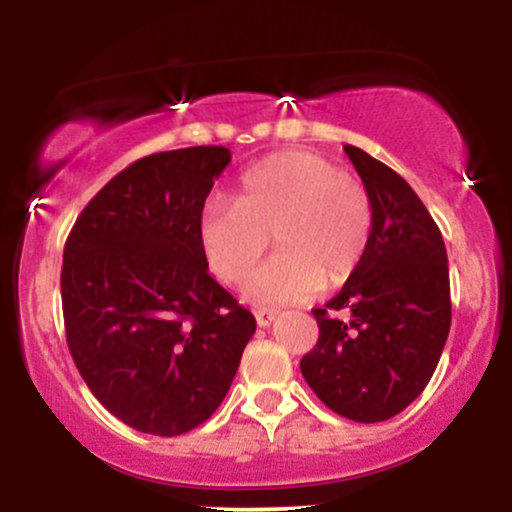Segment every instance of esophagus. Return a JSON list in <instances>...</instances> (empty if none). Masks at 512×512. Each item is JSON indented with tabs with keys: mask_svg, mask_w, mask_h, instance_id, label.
Listing matches in <instances>:
<instances>
[{
	"mask_svg": "<svg viewBox=\"0 0 512 512\" xmlns=\"http://www.w3.org/2000/svg\"><path fill=\"white\" fill-rule=\"evenodd\" d=\"M255 317H257V325L269 327L276 320V310H257Z\"/></svg>",
	"mask_w": 512,
	"mask_h": 512,
	"instance_id": "34e87169",
	"label": "esophagus"
}]
</instances>
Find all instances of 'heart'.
<instances>
[{
	"mask_svg": "<svg viewBox=\"0 0 512 512\" xmlns=\"http://www.w3.org/2000/svg\"><path fill=\"white\" fill-rule=\"evenodd\" d=\"M373 209L354 178L313 151H281L240 175L233 202L209 199L199 248L223 281L240 284L272 236L279 252L245 286L255 303H293L356 272L368 250Z\"/></svg>",
	"mask_w": 512,
	"mask_h": 512,
	"instance_id": "heart-1",
	"label": "heart"
}]
</instances>
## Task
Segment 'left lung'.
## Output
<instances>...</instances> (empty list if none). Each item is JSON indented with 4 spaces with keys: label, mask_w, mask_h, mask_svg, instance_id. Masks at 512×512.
Returning <instances> with one entry per match:
<instances>
[{
    "label": "left lung",
    "mask_w": 512,
    "mask_h": 512,
    "mask_svg": "<svg viewBox=\"0 0 512 512\" xmlns=\"http://www.w3.org/2000/svg\"><path fill=\"white\" fill-rule=\"evenodd\" d=\"M344 151L366 187L373 228L344 289L313 310L320 337L301 373L339 416L375 424L407 409L438 366L452 315L448 252L402 175L358 146Z\"/></svg>",
    "instance_id": "8db88e82"
}]
</instances>
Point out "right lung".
<instances>
[{"instance_id":"1","label":"right lung","mask_w":512,"mask_h":512,"mask_svg":"<svg viewBox=\"0 0 512 512\" xmlns=\"http://www.w3.org/2000/svg\"><path fill=\"white\" fill-rule=\"evenodd\" d=\"M226 146L139 158L76 219L62 262L64 330L88 390L122 424L180 436L226 397L255 317L199 248Z\"/></svg>"}]
</instances>
